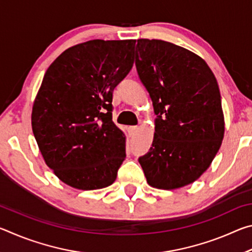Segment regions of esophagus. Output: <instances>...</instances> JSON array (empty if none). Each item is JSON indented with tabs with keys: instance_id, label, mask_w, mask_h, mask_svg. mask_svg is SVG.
I'll use <instances>...</instances> for the list:
<instances>
[{
	"instance_id": "34e87169",
	"label": "esophagus",
	"mask_w": 252,
	"mask_h": 252,
	"mask_svg": "<svg viewBox=\"0 0 252 252\" xmlns=\"http://www.w3.org/2000/svg\"><path fill=\"white\" fill-rule=\"evenodd\" d=\"M138 132V126H130L129 127V133L130 135H134Z\"/></svg>"
}]
</instances>
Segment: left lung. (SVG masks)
I'll return each mask as SVG.
<instances>
[{"label":"left lung","instance_id":"8db88e82","mask_svg":"<svg viewBox=\"0 0 252 252\" xmlns=\"http://www.w3.org/2000/svg\"><path fill=\"white\" fill-rule=\"evenodd\" d=\"M134 53L157 114L152 147L139 162L149 186L179 189L202 176L222 143L219 85L207 62L182 46L139 39Z\"/></svg>","mask_w":252,"mask_h":252}]
</instances>
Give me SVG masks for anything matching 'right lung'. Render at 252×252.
Segmentation results:
<instances>
[{
    "label": "right lung",
    "mask_w": 252,
    "mask_h": 252,
    "mask_svg": "<svg viewBox=\"0 0 252 252\" xmlns=\"http://www.w3.org/2000/svg\"><path fill=\"white\" fill-rule=\"evenodd\" d=\"M134 40L71 46L46 70L33 102V134L65 185L96 190L116 181L126 135L112 121V93L133 65Z\"/></svg>",
    "instance_id": "right-lung-1"
}]
</instances>
